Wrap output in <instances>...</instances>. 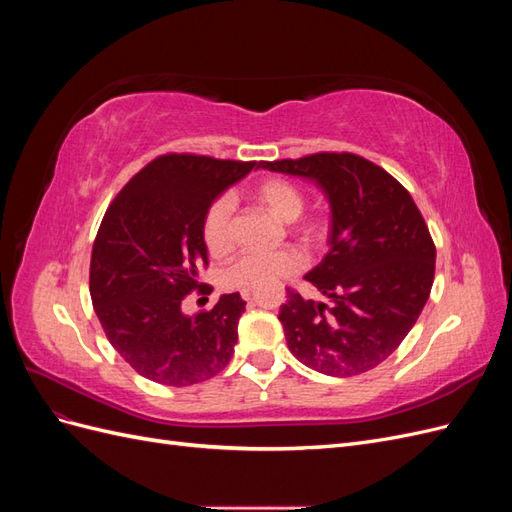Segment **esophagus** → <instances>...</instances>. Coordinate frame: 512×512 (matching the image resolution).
<instances>
[{
    "label": "esophagus",
    "instance_id": "34e87169",
    "mask_svg": "<svg viewBox=\"0 0 512 512\" xmlns=\"http://www.w3.org/2000/svg\"><path fill=\"white\" fill-rule=\"evenodd\" d=\"M241 297H243V301H252V299H254V294H252V290H243V292H241Z\"/></svg>",
    "mask_w": 512,
    "mask_h": 512
}]
</instances>
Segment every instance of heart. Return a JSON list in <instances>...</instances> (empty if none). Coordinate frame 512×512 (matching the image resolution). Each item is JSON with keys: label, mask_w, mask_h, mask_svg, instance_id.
Returning a JSON list of instances; mask_svg holds the SVG:
<instances>
[{"label": "heart", "mask_w": 512, "mask_h": 512, "mask_svg": "<svg viewBox=\"0 0 512 512\" xmlns=\"http://www.w3.org/2000/svg\"><path fill=\"white\" fill-rule=\"evenodd\" d=\"M254 200L265 207L280 222H294L305 209V196L301 188L282 177H271L256 185ZM232 211L235 198L222 194L209 205L203 220V237L207 250L213 256H224L232 247ZM299 235L314 243L322 237V224L318 220H305L299 228ZM303 269V256L294 250L280 252H247L232 260L220 273V284L228 290H254L267 286L280 277H288Z\"/></svg>", "instance_id": "1"}]
</instances>
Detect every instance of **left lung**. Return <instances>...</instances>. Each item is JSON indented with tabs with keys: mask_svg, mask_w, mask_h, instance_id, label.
I'll use <instances>...</instances> for the list:
<instances>
[{
	"mask_svg": "<svg viewBox=\"0 0 512 512\" xmlns=\"http://www.w3.org/2000/svg\"><path fill=\"white\" fill-rule=\"evenodd\" d=\"M262 168L314 181L331 205V250L305 275L329 303L288 288V350L324 376L378 367L414 327L436 273V245L410 192L354 153H314Z\"/></svg>",
	"mask_w": 512,
	"mask_h": 512,
	"instance_id": "obj_1",
	"label": "left lung"
}]
</instances>
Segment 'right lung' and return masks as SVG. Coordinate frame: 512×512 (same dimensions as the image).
Instances as JSON below:
<instances>
[{"mask_svg": "<svg viewBox=\"0 0 512 512\" xmlns=\"http://www.w3.org/2000/svg\"><path fill=\"white\" fill-rule=\"evenodd\" d=\"M254 162L168 153L149 162L106 209L91 250V303L111 346L147 380L205 382L228 365L245 312L239 292L207 312L183 314L209 265L203 220L209 205Z\"/></svg>", "mask_w": 512, "mask_h": 512, "instance_id": "add662e5", "label": "right lung"}]
</instances>
